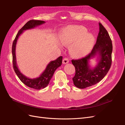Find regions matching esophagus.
<instances>
[{"mask_svg":"<svg viewBox=\"0 0 125 125\" xmlns=\"http://www.w3.org/2000/svg\"><path fill=\"white\" fill-rule=\"evenodd\" d=\"M69 62V60L68 58H64V59L63 60V63L64 64H65L68 63Z\"/></svg>","mask_w":125,"mask_h":125,"instance_id":"esophagus-1","label":"esophagus"}]
</instances>
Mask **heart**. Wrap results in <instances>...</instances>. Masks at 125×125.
<instances>
[{
    "instance_id": "b5f03b06",
    "label": "heart",
    "mask_w": 125,
    "mask_h": 125,
    "mask_svg": "<svg viewBox=\"0 0 125 125\" xmlns=\"http://www.w3.org/2000/svg\"><path fill=\"white\" fill-rule=\"evenodd\" d=\"M83 27L68 28L63 31L60 41L64 45H71L70 50L75 56H82L87 54L93 48L94 37Z\"/></svg>"
}]
</instances>
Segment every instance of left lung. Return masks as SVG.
Listing matches in <instances>:
<instances>
[{"mask_svg":"<svg viewBox=\"0 0 125 125\" xmlns=\"http://www.w3.org/2000/svg\"><path fill=\"white\" fill-rule=\"evenodd\" d=\"M99 31L96 43L90 54L82 59L72 60L75 75L72 78L75 86L79 88L91 86L100 82L108 73L112 64V42L104 26L99 23ZM95 57L98 64L93 68L89 60Z\"/></svg>","mask_w":125,"mask_h":125,"instance_id":"8db88e82","label":"left lung"}]
</instances>
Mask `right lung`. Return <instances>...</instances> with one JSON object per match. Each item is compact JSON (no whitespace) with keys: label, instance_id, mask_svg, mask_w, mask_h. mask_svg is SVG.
Instances as JSON below:
<instances>
[{"label":"right lung","instance_id":"right-lung-1","mask_svg":"<svg viewBox=\"0 0 125 125\" xmlns=\"http://www.w3.org/2000/svg\"><path fill=\"white\" fill-rule=\"evenodd\" d=\"M45 22L44 21L35 20H31L28 21L18 32L15 40L13 42L12 47L13 66L17 75L24 84L28 87L36 89V90H41V89L44 88L48 86L55 71L62 65V56H61L55 60L52 61L50 62L40 76L37 78H30L26 76L21 73L18 67L16 61V47L18 39L24 31L33 29L35 27L40 26Z\"/></svg>","mask_w":125,"mask_h":125}]
</instances>
